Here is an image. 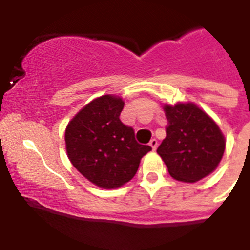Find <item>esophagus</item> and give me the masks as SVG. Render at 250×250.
<instances>
[{"label": "esophagus", "instance_id": "1", "mask_svg": "<svg viewBox=\"0 0 250 250\" xmlns=\"http://www.w3.org/2000/svg\"><path fill=\"white\" fill-rule=\"evenodd\" d=\"M149 145L152 147V150H156V147H158V140H156V139H151Z\"/></svg>", "mask_w": 250, "mask_h": 250}]
</instances>
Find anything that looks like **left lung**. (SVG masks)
<instances>
[{"label":"left lung","instance_id":"1","mask_svg":"<svg viewBox=\"0 0 250 250\" xmlns=\"http://www.w3.org/2000/svg\"><path fill=\"white\" fill-rule=\"evenodd\" d=\"M167 138L158 147L174 179L195 183L213 173L225 150V139L215 121L195 104L164 106Z\"/></svg>","mask_w":250,"mask_h":250}]
</instances>
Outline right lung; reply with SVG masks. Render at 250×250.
I'll use <instances>...</instances> for the list:
<instances>
[{
  "mask_svg": "<svg viewBox=\"0 0 250 250\" xmlns=\"http://www.w3.org/2000/svg\"><path fill=\"white\" fill-rule=\"evenodd\" d=\"M124 101L114 95L95 99L75 115L65 131L70 161L92 184L104 189L123 187L151 150L135 140L134 129L121 123Z\"/></svg>",
  "mask_w": 250,
  "mask_h": 250,
  "instance_id": "right-lung-1",
  "label": "right lung"
}]
</instances>
